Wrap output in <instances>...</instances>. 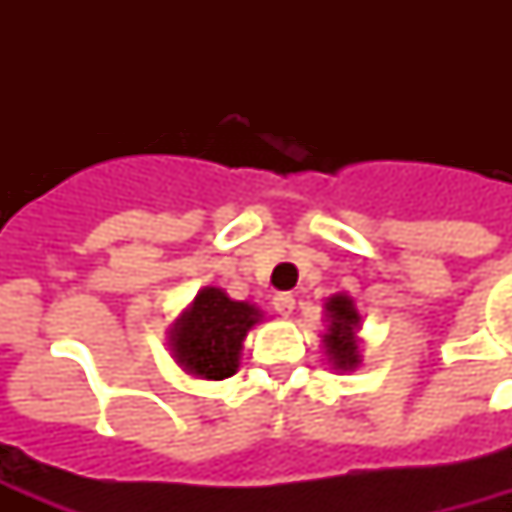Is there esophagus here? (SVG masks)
Here are the masks:
<instances>
[{"label": "esophagus", "instance_id": "34e87169", "mask_svg": "<svg viewBox=\"0 0 512 512\" xmlns=\"http://www.w3.org/2000/svg\"><path fill=\"white\" fill-rule=\"evenodd\" d=\"M273 308H276V313L279 316H292V311H295V297L289 295V292H279V295L273 297Z\"/></svg>", "mask_w": 512, "mask_h": 512}]
</instances>
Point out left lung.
Listing matches in <instances>:
<instances>
[{"instance_id":"left-lung-1","label":"left lung","mask_w":512,"mask_h":512,"mask_svg":"<svg viewBox=\"0 0 512 512\" xmlns=\"http://www.w3.org/2000/svg\"><path fill=\"white\" fill-rule=\"evenodd\" d=\"M327 335H324V348L335 369L340 372H353L361 364V350H358V324L361 316L356 311V303L348 295H335L327 300Z\"/></svg>"}]
</instances>
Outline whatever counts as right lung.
<instances>
[{"instance_id":"1","label":"right lung","mask_w":512,"mask_h":512,"mask_svg":"<svg viewBox=\"0 0 512 512\" xmlns=\"http://www.w3.org/2000/svg\"><path fill=\"white\" fill-rule=\"evenodd\" d=\"M263 313L223 289L204 287L170 329V350L185 372L201 380H225L239 369L244 337Z\"/></svg>"}]
</instances>
